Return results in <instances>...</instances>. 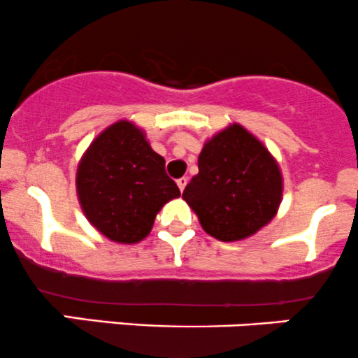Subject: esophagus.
I'll return each mask as SVG.
<instances>
[{
    "mask_svg": "<svg viewBox=\"0 0 358 358\" xmlns=\"http://www.w3.org/2000/svg\"><path fill=\"white\" fill-rule=\"evenodd\" d=\"M186 184H187V178H180V179H178V186H179L180 193H182V191H184V187H186Z\"/></svg>",
    "mask_w": 358,
    "mask_h": 358,
    "instance_id": "obj_1",
    "label": "esophagus"
}]
</instances>
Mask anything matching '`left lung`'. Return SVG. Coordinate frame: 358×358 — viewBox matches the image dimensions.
I'll return each mask as SVG.
<instances>
[{
	"label": "left lung",
	"mask_w": 358,
	"mask_h": 358,
	"mask_svg": "<svg viewBox=\"0 0 358 358\" xmlns=\"http://www.w3.org/2000/svg\"><path fill=\"white\" fill-rule=\"evenodd\" d=\"M198 169L182 198L215 239H245L278 211L283 193L278 164L241 124L234 122L206 141Z\"/></svg>",
	"instance_id": "1"
}]
</instances>
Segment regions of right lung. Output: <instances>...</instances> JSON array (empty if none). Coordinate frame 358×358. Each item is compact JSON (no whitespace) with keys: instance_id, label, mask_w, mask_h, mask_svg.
Masks as SVG:
<instances>
[{"instance_id":"right-lung-1","label":"right lung","mask_w":358,"mask_h":358,"mask_svg":"<svg viewBox=\"0 0 358 358\" xmlns=\"http://www.w3.org/2000/svg\"><path fill=\"white\" fill-rule=\"evenodd\" d=\"M80 206L102 236L136 244L152 230L157 213L180 191L165 160L129 121H117L95 138L76 171Z\"/></svg>"}]
</instances>
